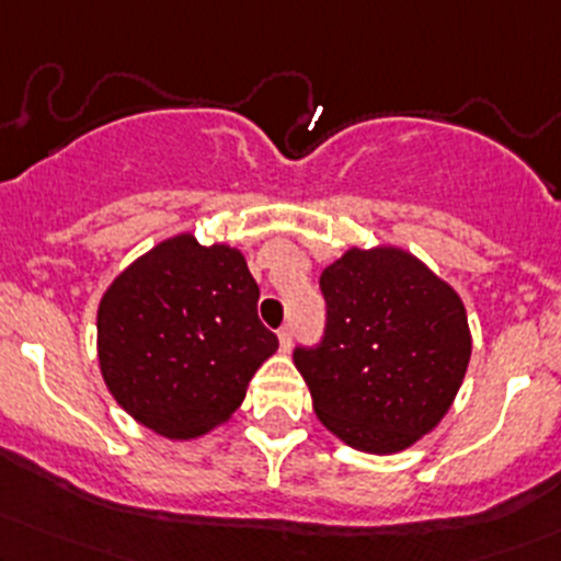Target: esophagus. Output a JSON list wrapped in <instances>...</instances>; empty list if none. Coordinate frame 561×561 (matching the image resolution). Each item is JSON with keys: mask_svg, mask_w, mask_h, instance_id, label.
I'll return each mask as SVG.
<instances>
[{"mask_svg": "<svg viewBox=\"0 0 561 561\" xmlns=\"http://www.w3.org/2000/svg\"><path fill=\"white\" fill-rule=\"evenodd\" d=\"M279 346H282V351H290V346H293V328H290V324H282V328H279Z\"/></svg>", "mask_w": 561, "mask_h": 561, "instance_id": "1", "label": "esophagus"}]
</instances>
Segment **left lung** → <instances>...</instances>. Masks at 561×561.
<instances>
[{
  "instance_id": "left-lung-1",
  "label": "left lung",
  "mask_w": 561,
  "mask_h": 561,
  "mask_svg": "<svg viewBox=\"0 0 561 561\" xmlns=\"http://www.w3.org/2000/svg\"><path fill=\"white\" fill-rule=\"evenodd\" d=\"M319 287L322 341L293 351L319 421L356 450H404L463 383L471 335L458 293L397 248L348 250Z\"/></svg>"
}]
</instances>
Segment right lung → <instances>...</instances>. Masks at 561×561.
Wrapping results in <instances>:
<instances>
[{"label":"right lung","mask_w":561,"mask_h":561,"mask_svg":"<svg viewBox=\"0 0 561 561\" xmlns=\"http://www.w3.org/2000/svg\"><path fill=\"white\" fill-rule=\"evenodd\" d=\"M242 252L168 239L122 271L98 309V356L108 391L135 421L191 439L242 404L279 341L257 319Z\"/></svg>","instance_id":"1"}]
</instances>
